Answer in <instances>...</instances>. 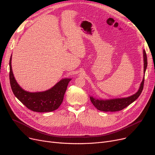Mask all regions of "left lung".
<instances>
[{
	"label": "left lung",
	"mask_w": 155,
	"mask_h": 155,
	"mask_svg": "<svg viewBox=\"0 0 155 155\" xmlns=\"http://www.w3.org/2000/svg\"><path fill=\"white\" fill-rule=\"evenodd\" d=\"M143 61H144V77L141 82L138 91L132 96L126 97L113 98V99H102L96 98L93 96H90V99L93 105L100 111H120L125 107L132 103L139 97L143 89L144 75L147 66V56L145 50H143Z\"/></svg>",
	"instance_id": "left-lung-1"
}]
</instances>
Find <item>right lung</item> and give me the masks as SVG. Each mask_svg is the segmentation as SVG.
<instances>
[{
  "mask_svg": "<svg viewBox=\"0 0 155 155\" xmlns=\"http://www.w3.org/2000/svg\"><path fill=\"white\" fill-rule=\"evenodd\" d=\"M12 55L9 61V79L15 96L26 107L35 112H50L57 110L61 104L67 87L71 78L61 79L51 89L42 92H28L18 84L12 70Z\"/></svg>",
  "mask_w": 155,
  "mask_h": 155,
  "instance_id": "obj_1",
  "label": "right lung"
}]
</instances>
